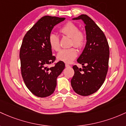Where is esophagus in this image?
<instances>
[{"label":"esophagus","mask_w":126,"mask_h":126,"mask_svg":"<svg viewBox=\"0 0 126 126\" xmlns=\"http://www.w3.org/2000/svg\"><path fill=\"white\" fill-rule=\"evenodd\" d=\"M65 67H70V65L69 64H68V63H66V64H65Z\"/></svg>","instance_id":"1"}]
</instances>
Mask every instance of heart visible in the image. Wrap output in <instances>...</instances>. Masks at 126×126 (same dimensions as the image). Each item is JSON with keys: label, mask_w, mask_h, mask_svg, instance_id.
Returning <instances> with one entry per match:
<instances>
[{"label": "heart", "mask_w": 126, "mask_h": 126, "mask_svg": "<svg viewBox=\"0 0 126 126\" xmlns=\"http://www.w3.org/2000/svg\"><path fill=\"white\" fill-rule=\"evenodd\" d=\"M63 35L71 37V45L81 48L84 45L85 37L83 32L79 31V28L73 22H67L60 30ZM49 42L53 50L58 51L60 49L59 39L55 34H51L49 37ZM77 51L74 47L63 49L58 53L57 58L59 61L66 63H70L77 57Z\"/></svg>", "instance_id": "b5f03b06"}]
</instances>
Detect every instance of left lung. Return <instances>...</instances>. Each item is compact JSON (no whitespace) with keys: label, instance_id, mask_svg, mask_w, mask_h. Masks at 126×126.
Segmentation results:
<instances>
[{"label":"left lung","instance_id":"8db88e82","mask_svg":"<svg viewBox=\"0 0 126 126\" xmlns=\"http://www.w3.org/2000/svg\"><path fill=\"white\" fill-rule=\"evenodd\" d=\"M72 19L84 22L86 43L77 60L83 68L73 66L71 84L76 94L89 96L99 89L105 81L110 57L108 43L104 32L89 16L83 14Z\"/></svg>","mask_w":126,"mask_h":126}]
</instances>
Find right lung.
Segmentation results:
<instances>
[{
  "instance_id": "obj_1",
  "label": "right lung",
  "mask_w": 126,
  "mask_h": 126,
  "mask_svg": "<svg viewBox=\"0 0 126 126\" xmlns=\"http://www.w3.org/2000/svg\"><path fill=\"white\" fill-rule=\"evenodd\" d=\"M65 18L45 16L25 34L19 52L21 74L27 87L35 96L45 97L54 92L56 79L65 68V63L54 62L49 37L56 25Z\"/></svg>"
}]
</instances>
